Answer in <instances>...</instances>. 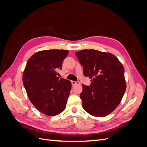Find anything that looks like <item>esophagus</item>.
<instances>
[{"label":"esophagus","instance_id":"1","mask_svg":"<svg viewBox=\"0 0 147 147\" xmlns=\"http://www.w3.org/2000/svg\"><path fill=\"white\" fill-rule=\"evenodd\" d=\"M71 83H72V84L73 86L77 85V84H80L79 82H75V81H72V82H71Z\"/></svg>","mask_w":147,"mask_h":147}]
</instances>
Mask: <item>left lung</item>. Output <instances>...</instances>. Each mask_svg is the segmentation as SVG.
<instances>
[{
  "label": "left lung",
  "mask_w": 147,
  "mask_h": 147,
  "mask_svg": "<svg viewBox=\"0 0 147 147\" xmlns=\"http://www.w3.org/2000/svg\"><path fill=\"white\" fill-rule=\"evenodd\" d=\"M75 54L84 76L92 78L90 86L82 84L83 108L92 116H107L119 105L126 91L122 64L110 53L83 50Z\"/></svg>",
  "instance_id": "8db88e82"
}]
</instances>
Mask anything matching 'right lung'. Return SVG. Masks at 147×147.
I'll use <instances>...</instances> for the list:
<instances>
[{
	"label": "right lung",
	"instance_id": "add662e5",
	"mask_svg": "<svg viewBox=\"0 0 147 147\" xmlns=\"http://www.w3.org/2000/svg\"><path fill=\"white\" fill-rule=\"evenodd\" d=\"M68 50H48L35 53L26 64L23 82L28 97L39 112L48 116H56L66 107L72 84L59 78L57 71Z\"/></svg>",
	"mask_w": 147,
	"mask_h": 147
}]
</instances>
